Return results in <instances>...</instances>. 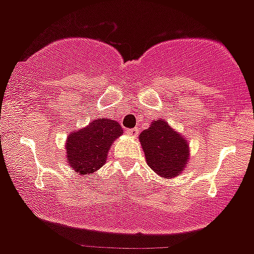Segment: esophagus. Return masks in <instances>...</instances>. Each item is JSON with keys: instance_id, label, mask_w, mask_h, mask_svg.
<instances>
[{"instance_id": "esophagus-1", "label": "esophagus", "mask_w": 254, "mask_h": 254, "mask_svg": "<svg viewBox=\"0 0 254 254\" xmlns=\"http://www.w3.org/2000/svg\"><path fill=\"white\" fill-rule=\"evenodd\" d=\"M127 134L130 135V136H138V129L134 127V129H127Z\"/></svg>"}]
</instances>
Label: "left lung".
<instances>
[{
  "label": "left lung",
  "instance_id": "1",
  "mask_svg": "<svg viewBox=\"0 0 254 254\" xmlns=\"http://www.w3.org/2000/svg\"><path fill=\"white\" fill-rule=\"evenodd\" d=\"M139 141L146 163L156 174L165 179L181 175L189 160V144L164 119L154 120L140 132Z\"/></svg>",
  "mask_w": 254,
  "mask_h": 254
}]
</instances>
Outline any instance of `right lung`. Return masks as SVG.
I'll use <instances>...</instances> for the list:
<instances>
[{
	"label": "right lung",
	"mask_w": 254,
	"mask_h": 254,
	"mask_svg": "<svg viewBox=\"0 0 254 254\" xmlns=\"http://www.w3.org/2000/svg\"><path fill=\"white\" fill-rule=\"evenodd\" d=\"M123 134L118 122L95 119L86 127L72 131L66 140V156L71 169L80 174H90L106 163L109 149Z\"/></svg>",
	"instance_id": "right-lung-1"
}]
</instances>
